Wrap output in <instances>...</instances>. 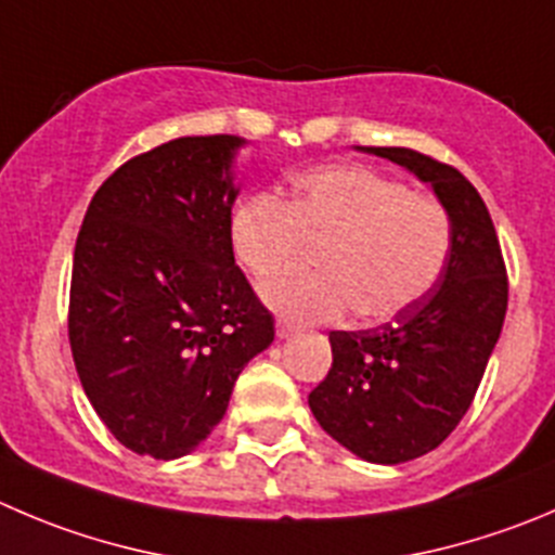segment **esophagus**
Segmentation results:
<instances>
[{"mask_svg": "<svg viewBox=\"0 0 555 555\" xmlns=\"http://www.w3.org/2000/svg\"><path fill=\"white\" fill-rule=\"evenodd\" d=\"M274 332H278V337H292L294 335V324L278 319V324H274Z\"/></svg>", "mask_w": 555, "mask_h": 555, "instance_id": "obj_1", "label": "esophagus"}]
</instances>
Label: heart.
I'll return each mask as SVG.
<instances>
[{
	"instance_id": "obj_1",
	"label": "heart",
	"mask_w": 555,
	"mask_h": 555,
	"mask_svg": "<svg viewBox=\"0 0 555 555\" xmlns=\"http://www.w3.org/2000/svg\"><path fill=\"white\" fill-rule=\"evenodd\" d=\"M236 263L256 281L302 261L321 245L313 274H283L261 297L297 321H337L353 310L367 324L409 313L436 288L452 253V218L436 195L367 166L302 173L286 202L258 193L229 220Z\"/></svg>"
}]
</instances>
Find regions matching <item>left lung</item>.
<instances>
[{
	"mask_svg": "<svg viewBox=\"0 0 555 555\" xmlns=\"http://www.w3.org/2000/svg\"><path fill=\"white\" fill-rule=\"evenodd\" d=\"M430 182L452 218L441 281L409 313L360 332H330L332 367L310 392L319 425L371 463L436 450L463 420L506 315L504 256L482 195L455 166L405 146H362Z\"/></svg>",
	"mask_w": 555,
	"mask_h": 555,
	"instance_id": "obj_1",
	"label": "left lung"
}]
</instances>
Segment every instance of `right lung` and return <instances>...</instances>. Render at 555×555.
<instances>
[{"label": "right lung", "instance_id": "obj_1", "mask_svg": "<svg viewBox=\"0 0 555 555\" xmlns=\"http://www.w3.org/2000/svg\"><path fill=\"white\" fill-rule=\"evenodd\" d=\"M236 135L130 157L89 202L73 253V362L114 439L157 461L193 452L229 409L274 319L234 263Z\"/></svg>", "mask_w": 555, "mask_h": 555}]
</instances>
